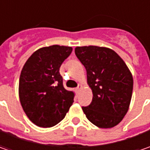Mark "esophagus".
Segmentation results:
<instances>
[{
  "mask_svg": "<svg viewBox=\"0 0 150 150\" xmlns=\"http://www.w3.org/2000/svg\"><path fill=\"white\" fill-rule=\"evenodd\" d=\"M81 88H82V85H81V84H78V87H77V88H76V90H77V91H79V90L81 89Z\"/></svg>",
  "mask_w": 150,
  "mask_h": 150,
  "instance_id": "1",
  "label": "esophagus"
}]
</instances>
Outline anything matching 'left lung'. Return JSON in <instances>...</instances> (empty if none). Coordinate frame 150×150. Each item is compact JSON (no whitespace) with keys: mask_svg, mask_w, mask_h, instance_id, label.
Segmentation results:
<instances>
[{"mask_svg":"<svg viewBox=\"0 0 150 150\" xmlns=\"http://www.w3.org/2000/svg\"><path fill=\"white\" fill-rule=\"evenodd\" d=\"M75 54L87 71L93 100L82 107L87 118L102 129L119 124L129 110L133 93V77L114 51L97 46L77 47Z\"/></svg>","mask_w":150,"mask_h":150,"instance_id":"obj_1","label":"left lung"}]
</instances>
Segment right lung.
I'll return each instance as SVG.
<instances>
[{"label": "right lung", "mask_w": 150, "mask_h": 150, "mask_svg": "<svg viewBox=\"0 0 150 150\" xmlns=\"http://www.w3.org/2000/svg\"><path fill=\"white\" fill-rule=\"evenodd\" d=\"M72 51L71 47L59 45L40 48L27 59L21 70V104L26 116L39 127L57 124L72 106L75 93L65 89L59 72Z\"/></svg>", "instance_id": "obj_1"}]
</instances>
